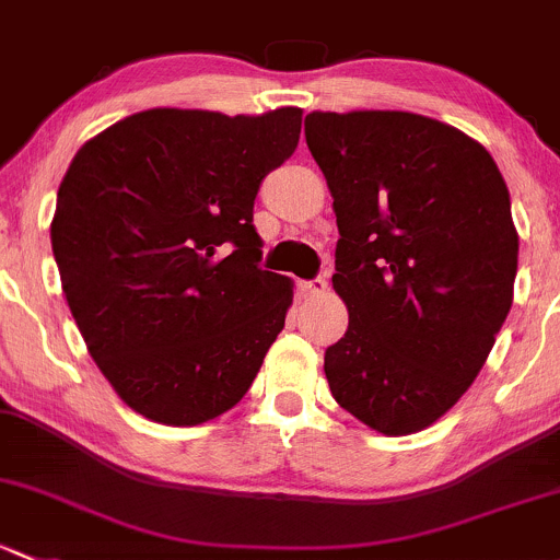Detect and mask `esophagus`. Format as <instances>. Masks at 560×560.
Returning a JSON list of instances; mask_svg holds the SVG:
<instances>
[{
  "instance_id": "34e87169",
  "label": "esophagus",
  "mask_w": 560,
  "mask_h": 560,
  "mask_svg": "<svg viewBox=\"0 0 560 560\" xmlns=\"http://www.w3.org/2000/svg\"><path fill=\"white\" fill-rule=\"evenodd\" d=\"M300 292H303L305 298H319L327 292V279L325 276H316V279L311 281H300Z\"/></svg>"
}]
</instances>
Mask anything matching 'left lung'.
<instances>
[{
	"mask_svg": "<svg viewBox=\"0 0 560 560\" xmlns=\"http://www.w3.org/2000/svg\"><path fill=\"white\" fill-rule=\"evenodd\" d=\"M338 217L349 329L325 351L335 402L386 438L427 429L478 378L513 305L517 231L488 150L413 112H311Z\"/></svg>",
	"mask_w": 560,
	"mask_h": 560,
	"instance_id": "obj_1",
	"label": "left lung"
}]
</instances>
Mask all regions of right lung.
I'll use <instances>...</instances> for the list:
<instances>
[{
    "instance_id": "right-lung-1",
    "label": "right lung",
    "mask_w": 560,
    "mask_h": 560,
    "mask_svg": "<svg viewBox=\"0 0 560 560\" xmlns=\"http://www.w3.org/2000/svg\"><path fill=\"white\" fill-rule=\"evenodd\" d=\"M303 109H147L80 147L50 241L93 362L144 419L196 427L255 381L292 305L262 270L260 182L295 152Z\"/></svg>"
}]
</instances>
